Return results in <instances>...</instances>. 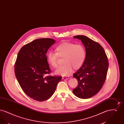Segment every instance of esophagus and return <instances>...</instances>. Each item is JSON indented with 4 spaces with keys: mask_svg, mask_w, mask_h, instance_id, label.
I'll use <instances>...</instances> for the list:
<instances>
[{
    "mask_svg": "<svg viewBox=\"0 0 124 124\" xmlns=\"http://www.w3.org/2000/svg\"><path fill=\"white\" fill-rule=\"evenodd\" d=\"M69 78V77L68 76H64V77H62V79H68Z\"/></svg>",
    "mask_w": 124,
    "mask_h": 124,
    "instance_id": "1",
    "label": "esophagus"
}]
</instances>
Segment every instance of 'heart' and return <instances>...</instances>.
Segmentation results:
<instances>
[{"instance_id":"heart-1","label":"heart","mask_w":124,"mask_h":124,"mask_svg":"<svg viewBox=\"0 0 124 124\" xmlns=\"http://www.w3.org/2000/svg\"><path fill=\"white\" fill-rule=\"evenodd\" d=\"M56 52H49L47 54L48 64L52 67L58 65L59 57L63 58L64 65L59 66L55 71L57 75L65 76L70 74L73 68L77 70L83 65L86 57L85 47L81 44L65 42L56 48Z\"/></svg>"}]
</instances>
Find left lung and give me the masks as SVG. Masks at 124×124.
Returning a JSON list of instances; mask_svg holds the SVG:
<instances>
[{"mask_svg": "<svg viewBox=\"0 0 124 124\" xmlns=\"http://www.w3.org/2000/svg\"><path fill=\"white\" fill-rule=\"evenodd\" d=\"M73 38L82 42L86 57L82 66L73 74L78 85L72 92L79 98L89 99L100 91L105 82L109 66L108 59L103 48L98 43L85 36Z\"/></svg>", "mask_w": 124, "mask_h": 124, "instance_id": "1", "label": "left lung"}]
</instances>
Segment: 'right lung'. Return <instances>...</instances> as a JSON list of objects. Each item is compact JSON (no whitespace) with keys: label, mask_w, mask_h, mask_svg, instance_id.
I'll list each match as a JSON object with an SVG mask.
<instances>
[{"label":"right lung","mask_w":124,"mask_h":124,"mask_svg":"<svg viewBox=\"0 0 124 124\" xmlns=\"http://www.w3.org/2000/svg\"><path fill=\"white\" fill-rule=\"evenodd\" d=\"M55 42L50 38L39 39L24 45L18 53L14 71L24 93L39 101L49 99L62 77L48 75L51 70L46 53Z\"/></svg>","instance_id":"obj_1"}]
</instances>
